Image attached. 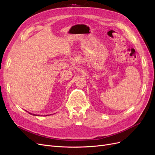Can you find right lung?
Masks as SVG:
<instances>
[{
	"label": "right lung",
	"instance_id": "obj_1",
	"mask_svg": "<svg viewBox=\"0 0 155 155\" xmlns=\"http://www.w3.org/2000/svg\"><path fill=\"white\" fill-rule=\"evenodd\" d=\"M30 114H32V115H34V116H37V115H36V114H31V113H30Z\"/></svg>",
	"mask_w": 155,
	"mask_h": 155
}]
</instances>
